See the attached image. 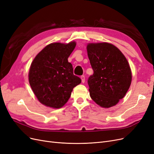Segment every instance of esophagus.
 I'll use <instances>...</instances> for the list:
<instances>
[{
  "instance_id": "34e87169",
  "label": "esophagus",
  "mask_w": 154,
  "mask_h": 154,
  "mask_svg": "<svg viewBox=\"0 0 154 154\" xmlns=\"http://www.w3.org/2000/svg\"><path fill=\"white\" fill-rule=\"evenodd\" d=\"M81 79H82V82L84 83L85 81V76H81Z\"/></svg>"
}]
</instances>
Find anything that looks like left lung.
Here are the masks:
<instances>
[{"mask_svg": "<svg viewBox=\"0 0 154 154\" xmlns=\"http://www.w3.org/2000/svg\"><path fill=\"white\" fill-rule=\"evenodd\" d=\"M87 54L94 74L88 78L90 96L100 107H112L129 90L132 73L120 50L108 43H89Z\"/></svg>", "mask_w": 154, "mask_h": 154, "instance_id": "left-lung-1", "label": "left lung"}]
</instances>
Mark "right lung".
I'll list each match as a JSON object with an SVG mask.
<instances>
[{
    "label": "right lung",
    "instance_id": "1",
    "mask_svg": "<svg viewBox=\"0 0 154 154\" xmlns=\"http://www.w3.org/2000/svg\"><path fill=\"white\" fill-rule=\"evenodd\" d=\"M54 43L47 45L34 58L29 72V81L39 101L46 106L60 108L69 99L73 88L81 83L74 75L72 66L68 62L76 46Z\"/></svg>",
    "mask_w": 154,
    "mask_h": 154
}]
</instances>
